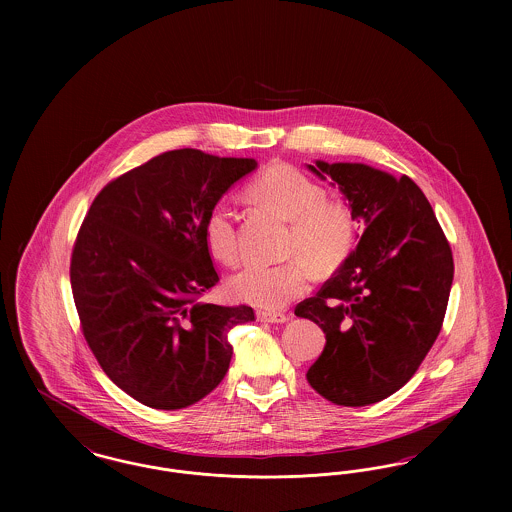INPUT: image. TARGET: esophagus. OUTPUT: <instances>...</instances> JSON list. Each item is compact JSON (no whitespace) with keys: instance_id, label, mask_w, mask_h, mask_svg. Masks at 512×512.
<instances>
[{"instance_id":"obj_1","label":"esophagus","mask_w":512,"mask_h":512,"mask_svg":"<svg viewBox=\"0 0 512 512\" xmlns=\"http://www.w3.org/2000/svg\"><path fill=\"white\" fill-rule=\"evenodd\" d=\"M257 318L261 322H274V324H284L288 320V315L284 313H270V311H257Z\"/></svg>"}]
</instances>
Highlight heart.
<instances>
[{
  "label": "heart",
  "instance_id": "1",
  "mask_svg": "<svg viewBox=\"0 0 512 512\" xmlns=\"http://www.w3.org/2000/svg\"><path fill=\"white\" fill-rule=\"evenodd\" d=\"M249 192L290 220L286 255L292 259L280 265L249 263L230 280V293L261 309H280L307 292L311 267L322 274L332 272L349 255L355 215L345 201L328 199L320 182L292 165L270 167L251 182ZM203 234L209 251L224 265L240 261L242 247L230 203L211 207Z\"/></svg>",
  "mask_w": 512,
  "mask_h": 512
}]
</instances>
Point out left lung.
<instances>
[{
  "mask_svg": "<svg viewBox=\"0 0 512 512\" xmlns=\"http://www.w3.org/2000/svg\"><path fill=\"white\" fill-rule=\"evenodd\" d=\"M309 169L338 184L366 228L320 292L295 307L326 334L307 380L336 405L365 407L401 390L432 349L453 284V253L409 176L361 163L317 161Z\"/></svg>",
  "mask_w": 512,
  "mask_h": 512,
  "instance_id": "obj_1",
  "label": "left lung"
}]
</instances>
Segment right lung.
Wrapping results in <instances>:
<instances>
[{
    "instance_id": "obj_1",
    "label": "right lung",
    "mask_w": 512,
    "mask_h": 512,
    "mask_svg": "<svg viewBox=\"0 0 512 512\" xmlns=\"http://www.w3.org/2000/svg\"><path fill=\"white\" fill-rule=\"evenodd\" d=\"M255 159L165 151L111 180L76 234L71 288L103 372L151 409H184L228 372V332L255 313L199 301L217 282L203 224Z\"/></svg>"
}]
</instances>
